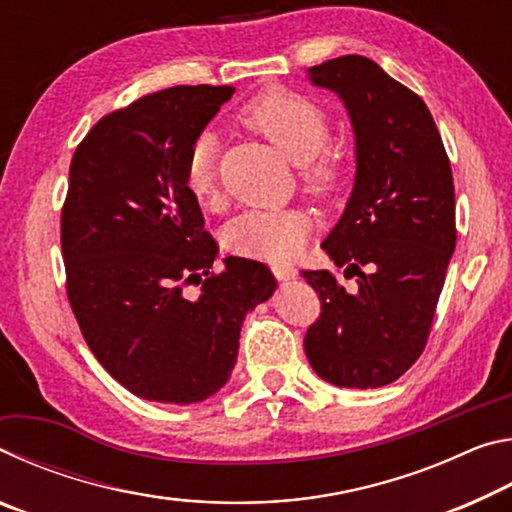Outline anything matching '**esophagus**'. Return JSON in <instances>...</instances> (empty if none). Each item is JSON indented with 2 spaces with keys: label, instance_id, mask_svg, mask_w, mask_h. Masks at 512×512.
<instances>
[{
  "label": "esophagus",
  "instance_id": "1",
  "mask_svg": "<svg viewBox=\"0 0 512 512\" xmlns=\"http://www.w3.org/2000/svg\"><path fill=\"white\" fill-rule=\"evenodd\" d=\"M273 275L280 282H289V280H293V277H296V268L289 266V264H275L273 266Z\"/></svg>",
  "mask_w": 512,
  "mask_h": 512
}]
</instances>
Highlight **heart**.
<instances>
[{
    "label": "heart",
    "mask_w": 512,
    "mask_h": 512,
    "mask_svg": "<svg viewBox=\"0 0 512 512\" xmlns=\"http://www.w3.org/2000/svg\"><path fill=\"white\" fill-rule=\"evenodd\" d=\"M241 119L262 133L284 158L302 164V180L316 194L332 192L339 183L341 164L323 151L329 140V121L314 101L289 90H271L255 97L241 110ZM216 137H196L187 155L185 183L196 201L210 203L216 196ZM309 221L296 210H248L232 219L225 244L232 253L291 262L307 244Z\"/></svg>",
    "instance_id": "obj_1"
}]
</instances>
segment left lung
<instances>
[{"mask_svg":"<svg viewBox=\"0 0 512 512\" xmlns=\"http://www.w3.org/2000/svg\"><path fill=\"white\" fill-rule=\"evenodd\" d=\"M307 76L352 124V192L320 246L357 289L302 271L323 302L305 352L320 379L366 391L402 377L427 343L456 248L452 169L429 108L375 60L341 56Z\"/></svg>","mask_w":512,"mask_h":512,"instance_id":"obj_1","label":"left lung"}]
</instances>
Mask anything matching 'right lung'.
Wrapping results in <instances>:
<instances>
[{
    "label": "right lung",
    "instance_id": "obj_1",
    "mask_svg": "<svg viewBox=\"0 0 512 512\" xmlns=\"http://www.w3.org/2000/svg\"><path fill=\"white\" fill-rule=\"evenodd\" d=\"M235 88L178 85L103 117L69 167L60 221L67 298L97 361L133 395L196 404L228 384L268 266L225 257L185 183L187 155ZM202 284L189 301L187 281Z\"/></svg>",
    "mask_w": 512,
    "mask_h": 512
}]
</instances>
